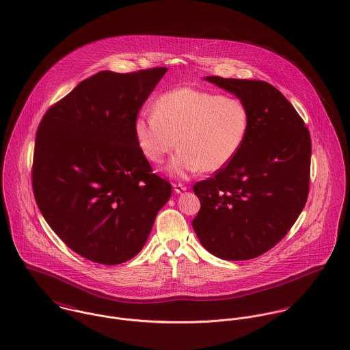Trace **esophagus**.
I'll use <instances>...</instances> for the list:
<instances>
[{"instance_id": "esophagus-1", "label": "esophagus", "mask_w": 350, "mask_h": 350, "mask_svg": "<svg viewBox=\"0 0 350 350\" xmlns=\"http://www.w3.org/2000/svg\"><path fill=\"white\" fill-rule=\"evenodd\" d=\"M174 190H175V193L180 194V193L186 191V190H187V187H186L185 185H182V183H174Z\"/></svg>"}]
</instances>
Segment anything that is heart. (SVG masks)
Wrapping results in <instances>:
<instances>
[{
	"label": "heart",
	"mask_w": 350,
	"mask_h": 350,
	"mask_svg": "<svg viewBox=\"0 0 350 350\" xmlns=\"http://www.w3.org/2000/svg\"><path fill=\"white\" fill-rule=\"evenodd\" d=\"M154 113L136 117L133 132L143 156L160 164L176 147L180 148L168 165L175 176L225 168L241 150L250 117L237 98L200 90L178 88L161 94Z\"/></svg>",
	"instance_id": "obj_1"
}]
</instances>
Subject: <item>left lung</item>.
<instances>
[{
  "instance_id": "obj_1",
  "label": "left lung",
  "mask_w": 350,
  "mask_h": 350,
  "mask_svg": "<svg viewBox=\"0 0 350 350\" xmlns=\"http://www.w3.org/2000/svg\"><path fill=\"white\" fill-rule=\"evenodd\" d=\"M245 105L250 126L236 157L194 185L193 228L224 260H250L273 248L298 219L310 187L311 139L295 107L264 81L207 77Z\"/></svg>"
}]
</instances>
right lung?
I'll return each instance as SVG.
<instances>
[{"label": "right lung", "mask_w": 350, "mask_h": 350, "mask_svg": "<svg viewBox=\"0 0 350 350\" xmlns=\"http://www.w3.org/2000/svg\"><path fill=\"white\" fill-rule=\"evenodd\" d=\"M165 72L100 71L53 103L39 124L35 200L59 239L90 261L114 265L135 257L171 198V183L152 172L133 132Z\"/></svg>", "instance_id": "obj_1"}]
</instances>
